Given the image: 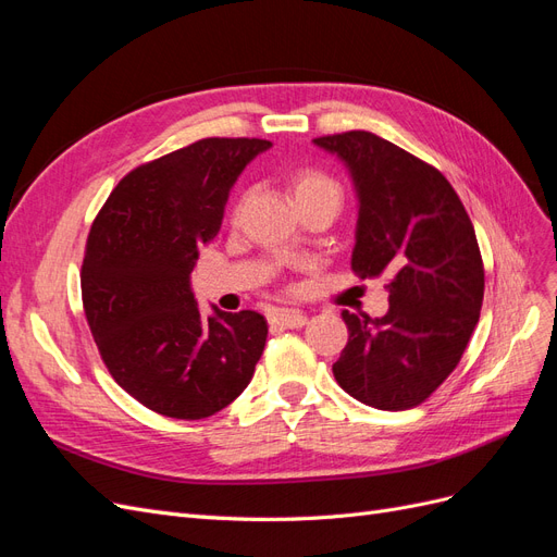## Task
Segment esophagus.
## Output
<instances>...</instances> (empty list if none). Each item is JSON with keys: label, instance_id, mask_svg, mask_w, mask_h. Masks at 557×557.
Masks as SVG:
<instances>
[{"label": "esophagus", "instance_id": "esophagus-1", "mask_svg": "<svg viewBox=\"0 0 557 557\" xmlns=\"http://www.w3.org/2000/svg\"><path fill=\"white\" fill-rule=\"evenodd\" d=\"M307 320L309 318L305 313L281 309V311L272 313V318H269V323H272V327H281V330H297V327H305Z\"/></svg>", "mask_w": 557, "mask_h": 557}]
</instances>
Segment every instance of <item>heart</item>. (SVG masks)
Wrapping results in <instances>:
<instances>
[{
  "instance_id": "obj_1",
  "label": "heart",
  "mask_w": 557,
  "mask_h": 557,
  "mask_svg": "<svg viewBox=\"0 0 557 557\" xmlns=\"http://www.w3.org/2000/svg\"><path fill=\"white\" fill-rule=\"evenodd\" d=\"M293 193L297 205H305L311 199H336L342 205V185L318 170L299 172L293 181Z\"/></svg>"
}]
</instances>
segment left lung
I'll list each match as a JSON object with an SVG mask.
<instances>
[{
	"mask_svg": "<svg viewBox=\"0 0 557 557\" xmlns=\"http://www.w3.org/2000/svg\"><path fill=\"white\" fill-rule=\"evenodd\" d=\"M339 158L360 201L350 267L391 278L381 318L342 311L336 383L381 411L425 401L458 367L483 301V260L458 193L432 164L372 132L313 139Z\"/></svg>",
	"mask_w": 557,
	"mask_h": 557,
	"instance_id": "8db88e82",
	"label": "left lung"
}]
</instances>
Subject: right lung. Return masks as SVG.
<instances>
[{
    "label": "right lung",
    "mask_w": 557,
    "mask_h": 557,
    "mask_svg": "<svg viewBox=\"0 0 557 557\" xmlns=\"http://www.w3.org/2000/svg\"><path fill=\"white\" fill-rule=\"evenodd\" d=\"M269 146L199 139L132 170L95 218L81 269L83 309L111 376L150 411L213 416L256 372L264 315L213 307L201 318L190 272L223 225L234 181Z\"/></svg>",
    "instance_id": "right-lung-1"
}]
</instances>
